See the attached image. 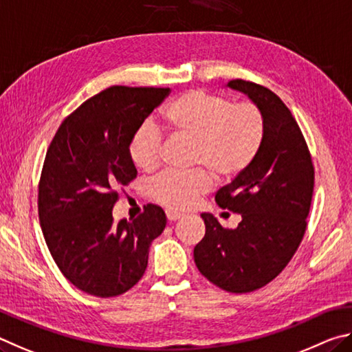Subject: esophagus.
<instances>
[{
    "mask_svg": "<svg viewBox=\"0 0 352 352\" xmlns=\"http://www.w3.org/2000/svg\"><path fill=\"white\" fill-rule=\"evenodd\" d=\"M165 214H166V219H168L170 223H173V221L181 219V218L184 217L182 213H179V212H175V210H166V212H165Z\"/></svg>",
    "mask_w": 352,
    "mask_h": 352,
    "instance_id": "esophagus-1",
    "label": "esophagus"
}]
</instances>
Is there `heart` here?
<instances>
[{
  "mask_svg": "<svg viewBox=\"0 0 352 352\" xmlns=\"http://www.w3.org/2000/svg\"><path fill=\"white\" fill-rule=\"evenodd\" d=\"M160 122L175 138L195 145L188 173L165 171L151 184V196L176 210L192 207L212 187V176L229 182L244 175L266 140V119L254 102L233 103L230 98L201 89L176 97L160 111ZM162 134L151 123L133 133L128 144L131 162L142 171L159 165Z\"/></svg>",
  "mask_w": 352,
  "mask_h": 352,
  "instance_id": "heart-1",
  "label": "heart"
}]
</instances>
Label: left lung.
<instances>
[{
  "label": "left lung",
  "instance_id": "1",
  "mask_svg": "<svg viewBox=\"0 0 352 352\" xmlns=\"http://www.w3.org/2000/svg\"><path fill=\"white\" fill-rule=\"evenodd\" d=\"M227 86L261 108L266 140L255 164L214 196L221 208L241 214V223L226 229L202 213L206 235L196 244L195 263L213 285L245 294L278 276L297 252L311 208L314 165L297 120L275 92L241 78Z\"/></svg>",
  "mask_w": 352,
  "mask_h": 352
}]
</instances>
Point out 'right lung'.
I'll return each mask as SVG.
<instances>
[{
	"instance_id": "right-lung-1",
	"label": "right lung",
	"mask_w": 352,
	"mask_h": 352,
	"mask_svg": "<svg viewBox=\"0 0 352 352\" xmlns=\"http://www.w3.org/2000/svg\"><path fill=\"white\" fill-rule=\"evenodd\" d=\"M170 88L111 86L69 114L47 148L38 184V218L55 264L94 297L129 291L148 264L166 217L148 204L133 221L116 223L117 190L135 176L128 144Z\"/></svg>"
}]
</instances>
